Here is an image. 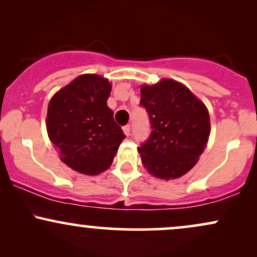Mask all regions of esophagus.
Here are the masks:
<instances>
[{
  "instance_id": "obj_1",
  "label": "esophagus",
  "mask_w": 257,
  "mask_h": 257,
  "mask_svg": "<svg viewBox=\"0 0 257 257\" xmlns=\"http://www.w3.org/2000/svg\"><path fill=\"white\" fill-rule=\"evenodd\" d=\"M123 132H124V134L126 135V137H129V135H131V125H125V126H123Z\"/></svg>"
}]
</instances>
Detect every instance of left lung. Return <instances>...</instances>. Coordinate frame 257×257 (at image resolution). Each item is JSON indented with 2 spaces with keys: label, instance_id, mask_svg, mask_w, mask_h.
<instances>
[{
  "label": "left lung",
  "instance_id": "obj_1",
  "mask_svg": "<svg viewBox=\"0 0 257 257\" xmlns=\"http://www.w3.org/2000/svg\"><path fill=\"white\" fill-rule=\"evenodd\" d=\"M140 105L146 108L151 134L138 151L144 167L156 178L178 179L191 170L210 135L205 105L184 84L163 78L141 87Z\"/></svg>",
  "mask_w": 257,
  "mask_h": 257
}]
</instances>
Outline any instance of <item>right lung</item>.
I'll return each mask as SVG.
<instances>
[{
  "label": "right lung",
  "mask_w": 257,
  "mask_h": 257,
  "mask_svg": "<svg viewBox=\"0 0 257 257\" xmlns=\"http://www.w3.org/2000/svg\"><path fill=\"white\" fill-rule=\"evenodd\" d=\"M110 93L108 79L87 73L61 88L49 101V140L67 167L85 175L108 169L125 138L107 106Z\"/></svg>",
  "instance_id": "add662e5"
}]
</instances>
